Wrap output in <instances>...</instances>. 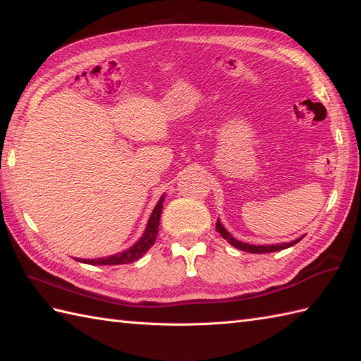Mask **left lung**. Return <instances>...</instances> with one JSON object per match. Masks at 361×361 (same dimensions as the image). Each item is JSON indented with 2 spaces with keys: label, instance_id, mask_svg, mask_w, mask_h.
Masks as SVG:
<instances>
[{
  "label": "left lung",
  "instance_id": "8db88e82",
  "mask_svg": "<svg viewBox=\"0 0 361 361\" xmlns=\"http://www.w3.org/2000/svg\"><path fill=\"white\" fill-rule=\"evenodd\" d=\"M216 231H219L221 236L226 239V241L228 244H231L233 247L239 248V250L243 252H248V253H270V252H278V250H284V248H289L292 245H295L296 243H300L302 238L300 239H295V241L292 243H286V244H276V245H252V244H245V243H241L238 241V239H235L233 236H231L228 231L224 228L222 224L218 221L216 222Z\"/></svg>",
  "mask_w": 361,
  "mask_h": 361
}]
</instances>
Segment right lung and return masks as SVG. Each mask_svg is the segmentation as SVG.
Masks as SVG:
<instances>
[{
  "mask_svg": "<svg viewBox=\"0 0 361 361\" xmlns=\"http://www.w3.org/2000/svg\"><path fill=\"white\" fill-rule=\"evenodd\" d=\"M162 202L164 197H160V201L157 202V205L154 207L153 213L149 216L148 226L145 228V233L135 243L131 248H128L126 252L117 253L114 256H108V258H99V259H82V262L85 264H92V266H117V264H130L137 261L140 256L145 255L149 247L154 244L156 241V235L159 231V221H160V213H162ZM80 261V259H77Z\"/></svg>",
  "mask_w": 361,
  "mask_h": 361,
  "instance_id": "1",
  "label": "right lung"
}]
</instances>
